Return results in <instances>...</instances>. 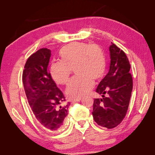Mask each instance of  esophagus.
I'll return each mask as SVG.
<instances>
[{
	"label": "esophagus",
	"instance_id": "1",
	"mask_svg": "<svg viewBox=\"0 0 155 155\" xmlns=\"http://www.w3.org/2000/svg\"><path fill=\"white\" fill-rule=\"evenodd\" d=\"M81 100V97H78V98H76V99H74V100H73L72 101V103H74V102L79 101H80Z\"/></svg>",
	"mask_w": 155,
	"mask_h": 155
}]
</instances>
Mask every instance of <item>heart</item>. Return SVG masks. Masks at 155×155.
<instances>
[{
  "label": "heart",
  "instance_id": "b5f03b06",
  "mask_svg": "<svg viewBox=\"0 0 155 155\" xmlns=\"http://www.w3.org/2000/svg\"><path fill=\"white\" fill-rule=\"evenodd\" d=\"M59 56L60 61L51 63L50 74L56 84L63 85L68 83L72 70H74L76 76L66 89L70 99L85 95L94 85L93 80H100L104 76L106 59L99 45L73 42L60 50Z\"/></svg>",
  "mask_w": 155,
  "mask_h": 155
}]
</instances>
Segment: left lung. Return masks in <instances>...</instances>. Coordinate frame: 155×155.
Segmentation results:
<instances>
[{"mask_svg":"<svg viewBox=\"0 0 155 155\" xmlns=\"http://www.w3.org/2000/svg\"><path fill=\"white\" fill-rule=\"evenodd\" d=\"M111 43L109 71L96 88L103 98H95L92 112L97 125L107 129L118 126L125 118L133 90L128 58L122 50Z\"/></svg>","mask_w":155,"mask_h":155,"instance_id":"1","label":"left lung"}]
</instances>
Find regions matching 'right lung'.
Returning <instances> with one entry per match:
<instances>
[{"mask_svg":"<svg viewBox=\"0 0 155 155\" xmlns=\"http://www.w3.org/2000/svg\"><path fill=\"white\" fill-rule=\"evenodd\" d=\"M51 51L41 48L31 54L25 65L22 82L28 101L37 121L50 131L61 129L70 102L56 86L48 69Z\"/></svg>","mask_w":155,"mask_h":155,"instance_id":"add662e5","label":"right lung"}]
</instances>
